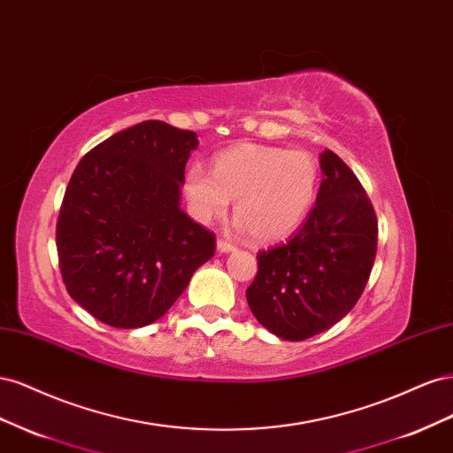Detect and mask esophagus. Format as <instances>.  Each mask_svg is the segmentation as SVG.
<instances>
[{
    "label": "esophagus",
    "mask_w": 453,
    "mask_h": 453,
    "mask_svg": "<svg viewBox=\"0 0 453 453\" xmlns=\"http://www.w3.org/2000/svg\"><path fill=\"white\" fill-rule=\"evenodd\" d=\"M217 250L221 251V253H230V251H234L236 250V245L232 243V242H228V240H217Z\"/></svg>",
    "instance_id": "1"
}]
</instances>
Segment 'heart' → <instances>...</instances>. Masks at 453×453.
I'll return each mask as SVG.
<instances>
[{
    "label": "heart",
    "mask_w": 453,
    "mask_h": 453,
    "mask_svg": "<svg viewBox=\"0 0 453 453\" xmlns=\"http://www.w3.org/2000/svg\"><path fill=\"white\" fill-rule=\"evenodd\" d=\"M319 168L304 150L238 145L213 158V168L193 164L185 173L190 211L210 223L234 200L238 228L258 242H276L304 221L318 195Z\"/></svg>",
    "instance_id": "1"
}]
</instances>
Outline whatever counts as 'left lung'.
I'll list each match as a JSON object with an SVG mask.
<instances>
[{
  "instance_id": "1",
  "label": "left lung",
  "mask_w": 453,
  "mask_h": 453,
  "mask_svg": "<svg viewBox=\"0 0 453 453\" xmlns=\"http://www.w3.org/2000/svg\"><path fill=\"white\" fill-rule=\"evenodd\" d=\"M318 202L295 234L257 255L245 291L257 321L300 342L319 334L361 298L378 248V221L363 185L333 150L321 153Z\"/></svg>"
}]
</instances>
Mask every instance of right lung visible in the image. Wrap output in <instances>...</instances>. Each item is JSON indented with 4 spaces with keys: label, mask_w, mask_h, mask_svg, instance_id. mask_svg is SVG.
Wrapping results in <instances>:
<instances>
[{
    "label": "right lung",
    "mask_w": 453,
    "mask_h": 453,
    "mask_svg": "<svg viewBox=\"0 0 453 453\" xmlns=\"http://www.w3.org/2000/svg\"><path fill=\"white\" fill-rule=\"evenodd\" d=\"M195 132L162 120L113 134L81 158L57 223L65 289L117 328L157 321L215 253L213 232L181 208Z\"/></svg>",
    "instance_id": "1"
}]
</instances>
